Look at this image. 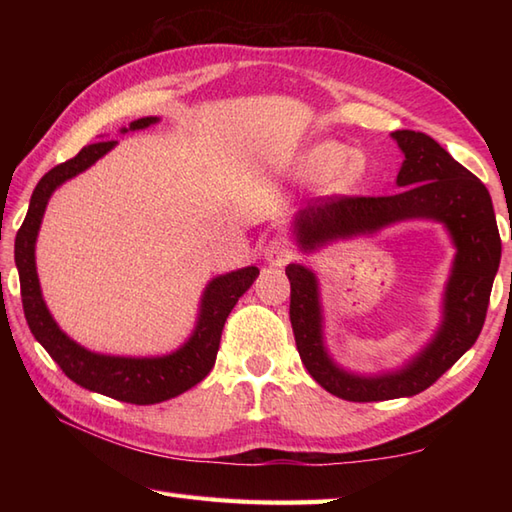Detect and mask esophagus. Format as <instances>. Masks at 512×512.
Listing matches in <instances>:
<instances>
[{
    "label": "esophagus",
    "mask_w": 512,
    "mask_h": 512,
    "mask_svg": "<svg viewBox=\"0 0 512 512\" xmlns=\"http://www.w3.org/2000/svg\"><path fill=\"white\" fill-rule=\"evenodd\" d=\"M290 257H292V250H290V244L286 242L284 237L270 239V242L264 248V259L270 266H277V268L286 266L290 262Z\"/></svg>",
    "instance_id": "34e87169"
}]
</instances>
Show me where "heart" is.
Wrapping results in <instances>:
<instances>
[{
    "label": "heart",
    "instance_id": "heart-1",
    "mask_svg": "<svg viewBox=\"0 0 512 512\" xmlns=\"http://www.w3.org/2000/svg\"><path fill=\"white\" fill-rule=\"evenodd\" d=\"M365 156L352 151L336 140H319L303 149L290 162L288 176L299 184H317L328 180V187L336 193L354 189L365 178Z\"/></svg>",
    "mask_w": 512,
    "mask_h": 512
}]
</instances>
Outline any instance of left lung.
I'll use <instances>...</instances> for the list:
<instances>
[{
	"mask_svg": "<svg viewBox=\"0 0 512 512\" xmlns=\"http://www.w3.org/2000/svg\"><path fill=\"white\" fill-rule=\"evenodd\" d=\"M391 138L405 156L396 195L319 198L290 222V235L303 255L411 220L440 224L455 248L436 332L402 365L369 374L352 372L330 354L317 273L303 264L286 266L290 323L301 361L325 391L352 402L416 396L471 350L482 332L502 259L493 200L484 184L427 134L398 129Z\"/></svg>",
	"mask_w": 512,
	"mask_h": 512,
	"instance_id": "1",
	"label": "left lung"
}]
</instances>
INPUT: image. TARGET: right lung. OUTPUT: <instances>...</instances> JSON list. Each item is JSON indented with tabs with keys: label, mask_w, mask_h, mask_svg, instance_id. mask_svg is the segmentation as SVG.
I'll list each match as a JSON object with an SVG mask.
<instances>
[{
	"label": "right lung",
	"mask_w": 512,
	"mask_h": 512,
	"mask_svg": "<svg viewBox=\"0 0 512 512\" xmlns=\"http://www.w3.org/2000/svg\"><path fill=\"white\" fill-rule=\"evenodd\" d=\"M158 121V116L138 118V121L129 123V127H123L121 134L147 129ZM116 145V140H105V143L83 147L72 160L50 169L39 180L35 191H32L26 220L17 231L15 264L19 270L21 301H24L28 328L43 345V350L54 358V363L63 369L65 376L74 380L76 385L96 391V394L132 402V405H156V402L184 394L211 372L217 350H220L224 321L235 308L237 299L253 286L259 268L246 266L213 277L202 290L198 319H195L191 334L173 352L156 356L103 354L88 350L65 334L46 306L37 275L35 248L43 213H46L52 193L61 184L88 171L96 160H101Z\"/></svg>",
	"instance_id": "obj_1"
}]
</instances>
